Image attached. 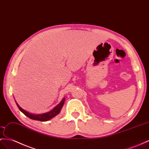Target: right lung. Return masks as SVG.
<instances>
[{
    "instance_id": "right-lung-1",
    "label": "right lung",
    "mask_w": 149,
    "mask_h": 149,
    "mask_svg": "<svg viewBox=\"0 0 149 149\" xmlns=\"http://www.w3.org/2000/svg\"><path fill=\"white\" fill-rule=\"evenodd\" d=\"M65 98L63 97V100L61 101V102H60V103L57 105L56 106H55V107L53 108L52 111H49L48 113H43V114H31L28 111H25L24 109H23L22 108H21L17 102L16 101V103L17 106L18 108L19 109L20 111L22 113H24L25 115L26 116H28V118H31V119L32 120H38V121H47L49 120L52 119V118L55 117L56 115H57L58 114L60 111L61 109H62L63 106V104L65 102Z\"/></svg>"
}]
</instances>
